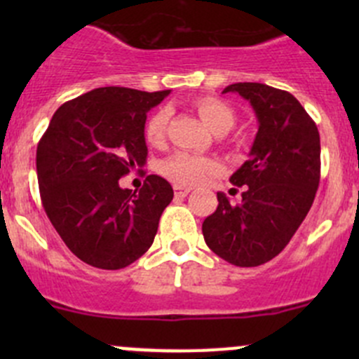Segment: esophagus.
<instances>
[{
	"instance_id": "esophagus-1",
	"label": "esophagus",
	"mask_w": 359,
	"mask_h": 359,
	"mask_svg": "<svg viewBox=\"0 0 359 359\" xmlns=\"http://www.w3.org/2000/svg\"><path fill=\"white\" fill-rule=\"evenodd\" d=\"M189 187H184V186H173V194L175 198H186L189 194Z\"/></svg>"
}]
</instances>
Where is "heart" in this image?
<instances>
[{
	"label": "heart",
	"mask_w": 359,
	"mask_h": 359,
	"mask_svg": "<svg viewBox=\"0 0 359 359\" xmlns=\"http://www.w3.org/2000/svg\"><path fill=\"white\" fill-rule=\"evenodd\" d=\"M193 106L200 118L206 123V126L217 135L227 133L236 123V112L233 111V107L215 97H200L194 100ZM168 121V107H159L158 111H154L144 128L147 142L159 146L165 140ZM159 170L166 179L173 180L179 186H194L215 170V163L208 158L196 156V154L175 153L161 163Z\"/></svg>",
	"instance_id": "b5f03b06"
}]
</instances>
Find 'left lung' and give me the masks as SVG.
<instances>
[{"instance_id": "8db88e82", "label": "left lung", "mask_w": 359, "mask_h": 359, "mask_svg": "<svg viewBox=\"0 0 359 359\" xmlns=\"http://www.w3.org/2000/svg\"><path fill=\"white\" fill-rule=\"evenodd\" d=\"M247 99L259 121L250 158L231 175L245 186L240 205L217 193L203 222L206 245L220 259L255 267L278 255L306 219L320 186V132L299 100L262 83H234L224 93Z\"/></svg>"}]
</instances>
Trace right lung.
<instances>
[{
  "mask_svg": "<svg viewBox=\"0 0 359 359\" xmlns=\"http://www.w3.org/2000/svg\"><path fill=\"white\" fill-rule=\"evenodd\" d=\"M170 93L95 88L62 104L36 151L43 208L67 248L99 269H123L149 250L173 200L163 177L139 191L119 179L147 158V112Z\"/></svg>",
  "mask_w": 359,
  "mask_h": 359,
  "instance_id": "right-lung-1",
  "label": "right lung"
}]
</instances>
